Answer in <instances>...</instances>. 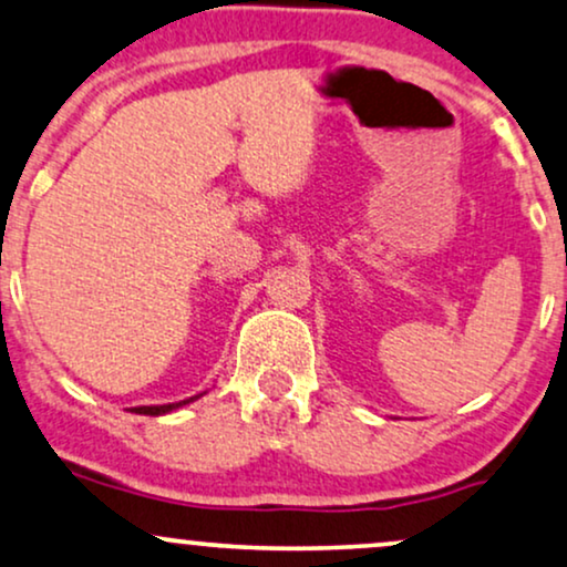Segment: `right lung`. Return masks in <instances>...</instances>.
I'll use <instances>...</instances> for the list:
<instances>
[{"label": "right lung", "instance_id": "obj_1", "mask_svg": "<svg viewBox=\"0 0 567 567\" xmlns=\"http://www.w3.org/2000/svg\"><path fill=\"white\" fill-rule=\"evenodd\" d=\"M205 394V391H202ZM202 394L197 396H188V400H181V402H167V404H146V408H134L131 412H136V415H150V417H159V415H167V412H176L181 408H186V404L197 402Z\"/></svg>", "mask_w": 567, "mask_h": 567}]
</instances>
